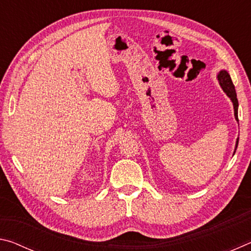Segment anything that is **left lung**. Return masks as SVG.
I'll return each mask as SVG.
<instances>
[{"label":"left lung","instance_id":"left-lung-1","mask_svg":"<svg viewBox=\"0 0 251 251\" xmlns=\"http://www.w3.org/2000/svg\"><path fill=\"white\" fill-rule=\"evenodd\" d=\"M217 77H218L220 86H222L224 92L226 93L229 99H230L231 101H232L233 109H235V117H236V120L238 121V100H237L235 86H233V84H232L230 75H229L228 72H226V71H220ZM238 141H239V138L237 139L236 148H237V145H238Z\"/></svg>","mask_w":251,"mask_h":251}]
</instances>
